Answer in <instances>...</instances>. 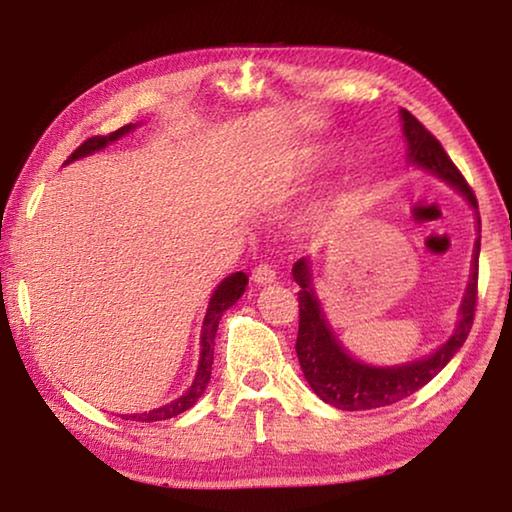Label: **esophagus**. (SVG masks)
Wrapping results in <instances>:
<instances>
[{"mask_svg": "<svg viewBox=\"0 0 512 512\" xmlns=\"http://www.w3.org/2000/svg\"><path fill=\"white\" fill-rule=\"evenodd\" d=\"M275 280H277V275H275L271 264H257L253 268V282H257V284H273Z\"/></svg>", "mask_w": 512, "mask_h": 512, "instance_id": "obj_1", "label": "esophagus"}]
</instances>
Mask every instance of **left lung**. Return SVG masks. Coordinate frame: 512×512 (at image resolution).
Segmentation results:
<instances>
[{
  "label": "left lung",
  "instance_id": "1",
  "mask_svg": "<svg viewBox=\"0 0 512 512\" xmlns=\"http://www.w3.org/2000/svg\"><path fill=\"white\" fill-rule=\"evenodd\" d=\"M400 115L406 144H409V153H406L409 162L424 171H431L440 180H445L447 185H452L456 192L465 196V201L474 210H479L472 187L467 185L463 173L449 160V155L436 137L409 110H402ZM479 250L481 239H476L470 284H467L461 309H458V325L454 334L436 352L429 354L427 359L391 368L368 366V363H361L345 352L343 345L334 339V332L329 329L323 309L318 305L314 287H311L309 259H298L293 264V280L300 287V327L296 352L300 368L305 372V379L320 400L343 411L379 409V406L400 402L404 397L420 391L424 384H429L447 366L449 359L461 350V345L465 343L467 334L472 329L476 309V282H479Z\"/></svg>",
  "mask_w": 512,
  "mask_h": 512
}]
</instances>
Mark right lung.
<instances>
[{"label": "right lung", "mask_w": 512, "mask_h": 512, "mask_svg": "<svg viewBox=\"0 0 512 512\" xmlns=\"http://www.w3.org/2000/svg\"><path fill=\"white\" fill-rule=\"evenodd\" d=\"M135 131V124H128V126H121L119 131L110 133V135H97V137H90V140H85L79 149H76L72 155H69L67 162H74L79 158H85V155H90L94 151H101L106 149L110 142L119 140V137H124L126 133ZM246 284H248V275L246 273H232L225 277V280L216 287V291L212 293L210 298V307H207V314L203 320V332H201V359H198V370H196V377L192 381V386L187 388V391L178 397V400H173L169 404L160 406V409H153L149 413H133V415H126V420H137V422H158V420H169V418H176V415L185 413L187 409H192V406L198 402V397L205 393L207 384H210V375H212V361H214V339H216V327H219V320L223 316V311L235 305V302L244 296L246 291Z\"/></svg>", "instance_id": "1"}]
</instances>
